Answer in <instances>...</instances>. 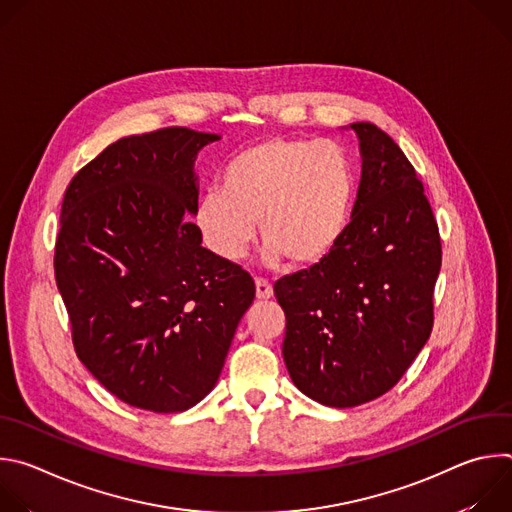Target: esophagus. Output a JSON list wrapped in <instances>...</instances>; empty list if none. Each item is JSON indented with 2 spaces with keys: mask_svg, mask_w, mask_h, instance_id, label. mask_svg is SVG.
I'll return each instance as SVG.
<instances>
[{
  "mask_svg": "<svg viewBox=\"0 0 512 512\" xmlns=\"http://www.w3.org/2000/svg\"><path fill=\"white\" fill-rule=\"evenodd\" d=\"M255 289H257V300H269L273 296L271 283L263 277H255Z\"/></svg>",
  "mask_w": 512,
  "mask_h": 512,
  "instance_id": "esophagus-1",
  "label": "esophagus"
}]
</instances>
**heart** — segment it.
Returning a JSON list of instances; mask_svg holds the SVG:
<instances>
[{
  "instance_id": "heart-1",
  "label": "heart",
  "mask_w": 512,
  "mask_h": 512,
  "mask_svg": "<svg viewBox=\"0 0 512 512\" xmlns=\"http://www.w3.org/2000/svg\"><path fill=\"white\" fill-rule=\"evenodd\" d=\"M352 202L354 174L338 143L271 137L229 160L223 190L202 192L196 225L218 257L237 261L259 223L267 261L308 267L338 245Z\"/></svg>"
}]
</instances>
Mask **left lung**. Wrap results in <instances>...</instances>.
Here are the masks:
<instances>
[{"label": "left lung", "mask_w": 512, "mask_h": 512, "mask_svg": "<svg viewBox=\"0 0 512 512\" xmlns=\"http://www.w3.org/2000/svg\"><path fill=\"white\" fill-rule=\"evenodd\" d=\"M362 176L338 245L275 281L285 312L283 360L294 385L328 407H356L409 369L433 328L442 241L423 184L399 145L352 123Z\"/></svg>", "instance_id": "1"}]
</instances>
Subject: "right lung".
Returning <instances> with one entry per match:
<instances>
[{"mask_svg":"<svg viewBox=\"0 0 512 512\" xmlns=\"http://www.w3.org/2000/svg\"><path fill=\"white\" fill-rule=\"evenodd\" d=\"M221 135L166 127L105 148L70 180L54 275L72 344L123 403L178 413L223 371L253 277L202 247L196 154Z\"/></svg>","mask_w":512,"mask_h":512,"instance_id":"obj_1","label":"right lung"}]
</instances>
